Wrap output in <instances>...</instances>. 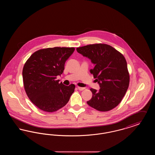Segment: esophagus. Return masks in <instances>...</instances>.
I'll list each match as a JSON object with an SVG mask.
<instances>
[{
    "label": "esophagus",
    "mask_w": 155,
    "mask_h": 155,
    "mask_svg": "<svg viewBox=\"0 0 155 155\" xmlns=\"http://www.w3.org/2000/svg\"><path fill=\"white\" fill-rule=\"evenodd\" d=\"M78 90H80V91H83V90H84L85 88V87H78Z\"/></svg>",
    "instance_id": "1"
}]
</instances>
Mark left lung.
<instances>
[{"label": "left lung", "instance_id": "left-lung-1", "mask_svg": "<svg viewBox=\"0 0 155 155\" xmlns=\"http://www.w3.org/2000/svg\"><path fill=\"white\" fill-rule=\"evenodd\" d=\"M77 51L95 65L90 72L100 87L99 91L90 89L92 97L88 104L101 111L116 107L125 95L130 82L124 56L110 45L102 44L79 47Z\"/></svg>", "mask_w": 155, "mask_h": 155}]
</instances>
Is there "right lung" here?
Returning <instances> with one entry per match:
<instances>
[{
	"mask_svg": "<svg viewBox=\"0 0 155 155\" xmlns=\"http://www.w3.org/2000/svg\"><path fill=\"white\" fill-rule=\"evenodd\" d=\"M74 48L54 47L34 52L22 70L24 89L31 101L39 109L53 112L64 106L74 92L75 85L59 83L56 77L64 70Z\"/></svg>",
	"mask_w": 155,
	"mask_h": 155,
	"instance_id": "obj_1",
	"label": "right lung"
}]
</instances>
